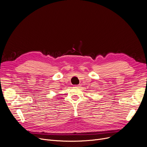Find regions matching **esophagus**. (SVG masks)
Wrapping results in <instances>:
<instances>
[{"instance_id": "esophagus-1", "label": "esophagus", "mask_w": 147, "mask_h": 147, "mask_svg": "<svg viewBox=\"0 0 147 147\" xmlns=\"http://www.w3.org/2000/svg\"><path fill=\"white\" fill-rule=\"evenodd\" d=\"M80 85H79V84H78V85H74V87L75 88H80Z\"/></svg>"}]
</instances>
